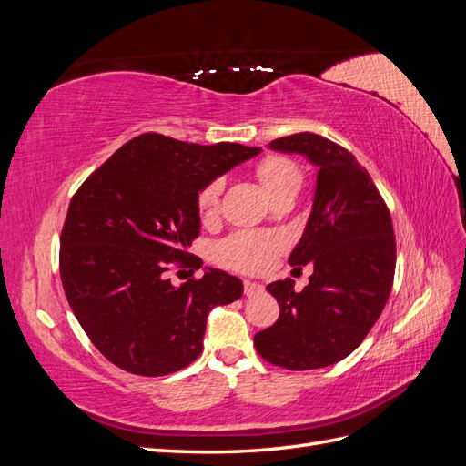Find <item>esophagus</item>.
<instances>
[{"label":"esophagus","instance_id":"obj_1","mask_svg":"<svg viewBox=\"0 0 466 466\" xmlns=\"http://www.w3.org/2000/svg\"><path fill=\"white\" fill-rule=\"evenodd\" d=\"M262 284L260 281H250V279H247L245 281V295H252V293H258V291H262Z\"/></svg>","mask_w":466,"mask_h":466}]
</instances>
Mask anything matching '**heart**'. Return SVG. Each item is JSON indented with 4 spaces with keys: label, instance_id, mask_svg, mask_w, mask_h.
<instances>
[{
    "label": "heart",
    "instance_id": "b5f03b06",
    "mask_svg": "<svg viewBox=\"0 0 466 466\" xmlns=\"http://www.w3.org/2000/svg\"><path fill=\"white\" fill-rule=\"evenodd\" d=\"M252 175L258 180L260 188L268 196V200L274 202L281 196H293L299 192L303 175L299 167L291 159L281 157V155H266L262 157ZM219 196H221V182L214 180L206 185L198 198H196V208L202 221H211L219 211ZM281 248L279 237L270 233H257V231H237L218 245V258L238 272L257 274L266 270L272 264L276 252Z\"/></svg>",
    "mask_w": 466,
    "mask_h": 466
}]
</instances>
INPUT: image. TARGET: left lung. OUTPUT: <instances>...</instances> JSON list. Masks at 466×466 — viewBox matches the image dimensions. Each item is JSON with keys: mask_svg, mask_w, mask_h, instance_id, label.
<instances>
[{"mask_svg": "<svg viewBox=\"0 0 466 466\" xmlns=\"http://www.w3.org/2000/svg\"><path fill=\"white\" fill-rule=\"evenodd\" d=\"M270 147L319 167L311 216L288 260L313 264V276L299 293L291 278L266 286L279 317L255 334V346L291 371L327 368L350 356L383 313L397 264L392 219L370 173L342 146L301 132Z\"/></svg>", "mask_w": 466, "mask_h": 466, "instance_id": "8db88e82", "label": "left lung"}]
</instances>
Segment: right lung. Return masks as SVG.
<instances>
[{
    "label": "right lung",
    "mask_w": 466,
    "mask_h": 466,
    "mask_svg": "<svg viewBox=\"0 0 466 466\" xmlns=\"http://www.w3.org/2000/svg\"><path fill=\"white\" fill-rule=\"evenodd\" d=\"M260 153L219 142L198 146L142 134L74 194L60 237V276L89 340L116 368L159 377L202 354L208 315L243 295L216 268L173 286V264L200 268L187 248L200 235L196 198L211 180Z\"/></svg>",
    "instance_id": "add662e5"
}]
</instances>
